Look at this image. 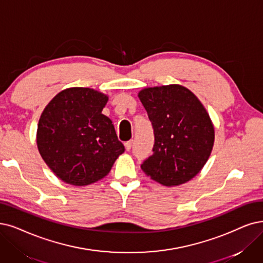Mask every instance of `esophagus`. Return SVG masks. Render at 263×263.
Segmentation results:
<instances>
[{
	"label": "esophagus",
	"instance_id": "1",
	"mask_svg": "<svg viewBox=\"0 0 263 263\" xmlns=\"http://www.w3.org/2000/svg\"><path fill=\"white\" fill-rule=\"evenodd\" d=\"M132 146H133V140H129L127 142H125V149H126V151H130Z\"/></svg>",
	"mask_w": 263,
	"mask_h": 263
}]
</instances>
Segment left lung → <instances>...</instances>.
I'll list each match as a JSON object with an SVG mask.
<instances>
[{
    "instance_id": "1",
    "label": "left lung",
    "mask_w": 263,
    "mask_h": 263,
    "mask_svg": "<svg viewBox=\"0 0 263 263\" xmlns=\"http://www.w3.org/2000/svg\"><path fill=\"white\" fill-rule=\"evenodd\" d=\"M138 97L154 133L153 153L141 170L166 186L191 180L214 145L215 129L206 109L191 90L177 84L144 88Z\"/></svg>"
}]
</instances>
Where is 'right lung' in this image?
Here are the masks:
<instances>
[{
    "label": "right lung",
    "mask_w": 263,
    "mask_h": 263,
    "mask_svg": "<svg viewBox=\"0 0 263 263\" xmlns=\"http://www.w3.org/2000/svg\"><path fill=\"white\" fill-rule=\"evenodd\" d=\"M107 101L95 89L72 87L57 93L42 113L37 149L62 181L79 186L96 182L125 151L112 121L101 113Z\"/></svg>",
    "instance_id": "add662e5"
}]
</instances>
